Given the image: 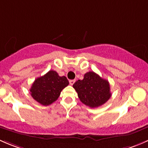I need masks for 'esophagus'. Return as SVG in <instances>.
Listing matches in <instances>:
<instances>
[{
    "label": "esophagus",
    "instance_id": "esophagus-1",
    "mask_svg": "<svg viewBox=\"0 0 148 148\" xmlns=\"http://www.w3.org/2000/svg\"><path fill=\"white\" fill-rule=\"evenodd\" d=\"M75 80H69V83L70 84H71V85H73L75 83Z\"/></svg>",
    "mask_w": 148,
    "mask_h": 148
}]
</instances>
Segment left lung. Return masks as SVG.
<instances>
[{
  "label": "left lung",
  "mask_w": 148,
  "mask_h": 148,
  "mask_svg": "<svg viewBox=\"0 0 148 148\" xmlns=\"http://www.w3.org/2000/svg\"><path fill=\"white\" fill-rule=\"evenodd\" d=\"M73 87L80 101L90 108L99 107L111 97L109 82L93 71L86 73L84 78L76 81Z\"/></svg>",
  "instance_id": "8db88e82"
}]
</instances>
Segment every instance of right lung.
I'll use <instances>...</instances> for the list:
<instances>
[{"label": "right lung", "instance_id": "right-lung-1", "mask_svg": "<svg viewBox=\"0 0 148 148\" xmlns=\"http://www.w3.org/2000/svg\"><path fill=\"white\" fill-rule=\"evenodd\" d=\"M69 85L65 76H59L55 71H50L35 80L30 89V95L42 106H49L57 100L63 88Z\"/></svg>", "mask_w": 148, "mask_h": 148}]
</instances>
